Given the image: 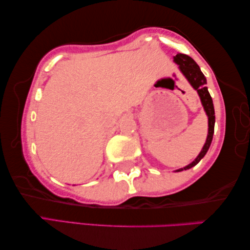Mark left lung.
<instances>
[{
	"label": "left lung",
	"instance_id": "obj_1",
	"mask_svg": "<svg viewBox=\"0 0 250 250\" xmlns=\"http://www.w3.org/2000/svg\"><path fill=\"white\" fill-rule=\"evenodd\" d=\"M174 62L179 65V69L183 73V75L186 77L187 81L189 82V84L193 86L194 89H196L200 97V102L204 106V109H205L206 115L208 116V135L206 138V143L204 145L203 149L200 150V153L194 162H191L189 165L184 167V168H179L176 171H182L189 169L191 167L200 162L204 156H205L207 150L209 149V146L212 141V135H214V128H215V109H214V104H212V100L209 92H208V88L206 86L207 81L205 75L203 74L202 71H200L199 66L197 63L191 59L190 56L186 54H182V53H178L174 56Z\"/></svg>",
	"mask_w": 250,
	"mask_h": 250
}]
</instances>
